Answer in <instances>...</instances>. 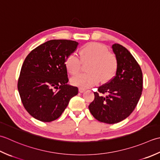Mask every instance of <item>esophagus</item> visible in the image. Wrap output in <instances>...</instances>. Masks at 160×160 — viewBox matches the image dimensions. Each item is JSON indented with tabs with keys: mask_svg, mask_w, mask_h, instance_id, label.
<instances>
[{
	"mask_svg": "<svg viewBox=\"0 0 160 160\" xmlns=\"http://www.w3.org/2000/svg\"><path fill=\"white\" fill-rule=\"evenodd\" d=\"M85 90H85L84 88H79V91L80 92H85Z\"/></svg>",
	"mask_w": 160,
	"mask_h": 160,
	"instance_id": "obj_1",
	"label": "esophagus"
}]
</instances>
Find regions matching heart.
<instances>
[{
	"label": "heart",
	"mask_w": 160,
	"mask_h": 160,
	"mask_svg": "<svg viewBox=\"0 0 160 160\" xmlns=\"http://www.w3.org/2000/svg\"><path fill=\"white\" fill-rule=\"evenodd\" d=\"M83 61H90L88 66V73L78 74L72 78V83L82 88H90L100 79L103 81L110 79L117 70V60L115 54L108 52L107 48L99 43H89L79 50ZM68 72L75 74L80 70L81 61L75 54H71L66 60Z\"/></svg>",
	"instance_id": "b5f03b06"
}]
</instances>
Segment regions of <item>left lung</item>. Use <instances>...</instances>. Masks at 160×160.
Here are the masks:
<instances>
[{"label":"left lung","mask_w":160,"mask_h":160,"mask_svg":"<svg viewBox=\"0 0 160 160\" xmlns=\"http://www.w3.org/2000/svg\"><path fill=\"white\" fill-rule=\"evenodd\" d=\"M112 49L117 60L115 76L98 88L88 106L94 118L110 124L122 122L132 112L143 88L142 72L132 55L119 44H113Z\"/></svg>","instance_id":"obj_1"}]
</instances>
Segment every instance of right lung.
<instances>
[{"label":"right lung","instance_id":"add662e5","mask_svg":"<svg viewBox=\"0 0 160 160\" xmlns=\"http://www.w3.org/2000/svg\"><path fill=\"white\" fill-rule=\"evenodd\" d=\"M79 43L50 40L31 51L22 64L18 90L25 110L43 122L58 119L78 88L68 84L66 60Z\"/></svg>","mask_w":160,"mask_h":160}]
</instances>
